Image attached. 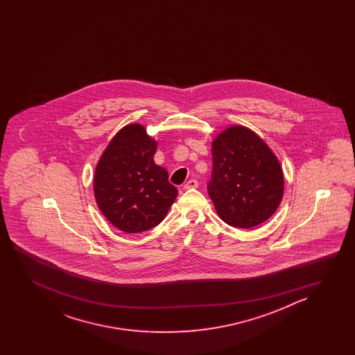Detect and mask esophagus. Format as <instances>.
Returning <instances> with one entry per match:
<instances>
[{"mask_svg":"<svg viewBox=\"0 0 355 355\" xmlns=\"http://www.w3.org/2000/svg\"><path fill=\"white\" fill-rule=\"evenodd\" d=\"M198 185H199V182L196 179H190L184 184V189H196L198 188Z\"/></svg>","mask_w":355,"mask_h":355,"instance_id":"esophagus-1","label":"esophagus"}]
</instances>
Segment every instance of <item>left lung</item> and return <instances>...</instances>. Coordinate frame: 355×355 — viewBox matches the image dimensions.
<instances>
[{"instance_id":"8db88e82","label":"left lung","mask_w":355,"mask_h":355,"mask_svg":"<svg viewBox=\"0 0 355 355\" xmlns=\"http://www.w3.org/2000/svg\"><path fill=\"white\" fill-rule=\"evenodd\" d=\"M211 159L208 194L223 222L251 228L272 217L284 178L277 156L257 133L242 125L227 128L211 144Z\"/></svg>"}]
</instances>
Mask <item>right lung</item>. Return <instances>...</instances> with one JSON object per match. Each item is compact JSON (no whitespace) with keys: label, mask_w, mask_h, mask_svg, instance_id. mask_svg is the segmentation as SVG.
<instances>
[{"label":"right lung","mask_w":355,"mask_h":355,"mask_svg":"<svg viewBox=\"0 0 355 355\" xmlns=\"http://www.w3.org/2000/svg\"><path fill=\"white\" fill-rule=\"evenodd\" d=\"M156 147L141 124H129L98 159L94 178L96 203L123 232L138 234L159 225L178 196L166 170L153 161Z\"/></svg>","instance_id":"right-lung-1"}]
</instances>
